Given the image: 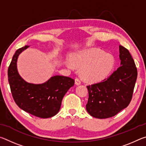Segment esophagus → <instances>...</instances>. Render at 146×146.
I'll return each mask as SVG.
<instances>
[{"label":"esophagus","instance_id":"obj_1","mask_svg":"<svg viewBox=\"0 0 146 146\" xmlns=\"http://www.w3.org/2000/svg\"><path fill=\"white\" fill-rule=\"evenodd\" d=\"M75 84L76 85H79L81 84V80L79 78H75Z\"/></svg>","mask_w":146,"mask_h":146}]
</instances>
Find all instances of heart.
Returning a JSON list of instances; mask_svg holds the SVG:
<instances>
[{
  "instance_id": "heart-1",
  "label": "heart",
  "mask_w": 146,
  "mask_h": 146,
  "mask_svg": "<svg viewBox=\"0 0 146 146\" xmlns=\"http://www.w3.org/2000/svg\"><path fill=\"white\" fill-rule=\"evenodd\" d=\"M75 65L82 67V77L90 82H97L104 80L110 75L115 66V59L111 55L102 51L91 49L80 51L72 57ZM68 67L73 68L71 61H66Z\"/></svg>"
}]
</instances>
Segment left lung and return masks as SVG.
Listing matches in <instances>:
<instances>
[{
  "label": "left lung",
  "mask_w": 146,
  "mask_h": 146,
  "mask_svg": "<svg viewBox=\"0 0 146 146\" xmlns=\"http://www.w3.org/2000/svg\"><path fill=\"white\" fill-rule=\"evenodd\" d=\"M120 66L102 82L88 86L86 110L97 118L112 117L127 108L131 100L137 70L129 51L119 46Z\"/></svg>",
  "instance_id": "8db88e82"
}]
</instances>
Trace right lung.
<instances>
[{"label": "right lung", "mask_w": 146, "mask_h": 146, "mask_svg": "<svg viewBox=\"0 0 146 146\" xmlns=\"http://www.w3.org/2000/svg\"><path fill=\"white\" fill-rule=\"evenodd\" d=\"M25 46L17 49L8 68V82L12 96L19 107L36 117H52L60 110L64 96L75 83L68 76L56 75L42 84L27 82L17 70V59L20 54L28 48Z\"/></svg>", "instance_id": "obj_1"}]
</instances>
